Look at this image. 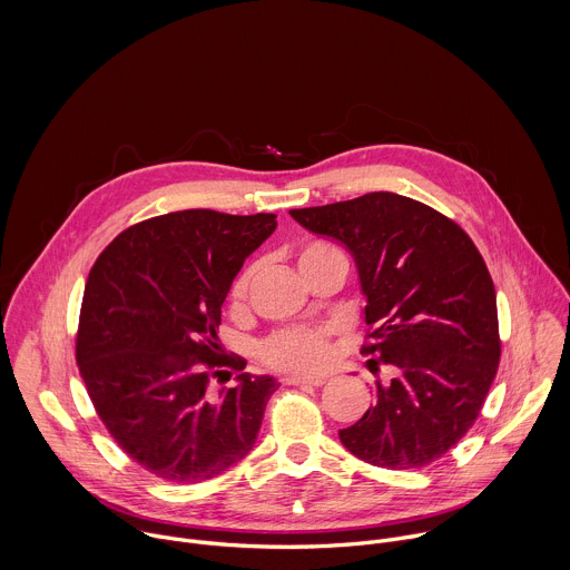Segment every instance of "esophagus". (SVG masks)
<instances>
[{"mask_svg":"<svg viewBox=\"0 0 570 570\" xmlns=\"http://www.w3.org/2000/svg\"><path fill=\"white\" fill-rule=\"evenodd\" d=\"M286 385H299V387H317L324 383V379H299V376H286Z\"/></svg>","mask_w":570,"mask_h":570,"instance_id":"esophagus-1","label":"esophagus"}]
</instances>
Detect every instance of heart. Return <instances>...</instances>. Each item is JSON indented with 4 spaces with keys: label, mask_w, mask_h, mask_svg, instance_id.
<instances>
[{
    "label": "heart",
    "mask_w": 570,
    "mask_h": 570,
    "mask_svg": "<svg viewBox=\"0 0 570 570\" xmlns=\"http://www.w3.org/2000/svg\"><path fill=\"white\" fill-rule=\"evenodd\" d=\"M334 250L327 243H308L302 250L299 262L320 253ZM250 271L243 273L232 286V299H243L248 293ZM332 330H286L271 336L262 347V358L268 367L297 374V376H313L327 370L334 358V343Z\"/></svg>",
    "instance_id": "1"
}]
</instances>
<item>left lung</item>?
Masks as SVG:
<instances>
[{"label":"left lung","mask_w":570,"mask_h":570,"mask_svg":"<svg viewBox=\"0 0 570 570\" xmlns=\"http://www.w3.org/2000/svg\"><path fill=\"white\" fill-rule=\"evenodd\" d=\"M291 216L352 253L370 327L363 354L396 372L338 431L343 446L385 469L435 462L473 426L501 358L497 291L473 240L433 207L390 191Z\"/></svg>","instance_id":"obj_1"}]
</instances>
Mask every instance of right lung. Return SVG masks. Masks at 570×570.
Returning a JSON list of instances; mask_svg holds the SVG:
<instances>
[{
  "label": "right lung",
  "instance_id": "right-lung-1",
  "mask_svg": "<svg viewBox=\"0 0 570 570\" xmlns=\"http://www.w3.org/2000/svg\"><path fill=\"white\" fill-rule=\"evenodd\" d=\"M275 218L214 209L155 216L121 232L90 271L76 363L115 442L157 478L209 480L257 442L279 383L220 356L218 324L234 277ZM223 364L242 374L212 395L210 370Z\"/></svg>",
  "mask_w": 570,
  "mask_h": 570
}]
</instances>
